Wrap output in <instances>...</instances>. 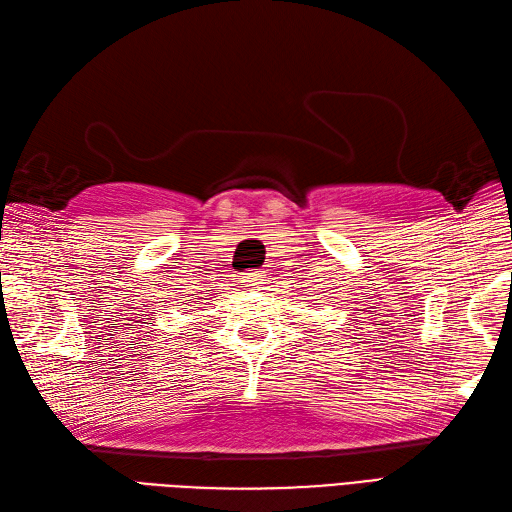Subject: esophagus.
Masks as SVG:
<instances>
[{
  "mask_svg": "<svg viewBox=\"0 0 512 512\" xmlns=\"http://www.w3.org/2000/svg\"><path fill=\"white\" fill-rule=\"evenodd\" d=\"M267 269H256V271H250V273H243V280L247 282V286H254V288H260L262 284H267Z\"/></svg>",
  "mask_w": 512,
  "mask_h": 512,
  "instance_id": "34e87169",
  "label": "esophagus"
}]
</instances>
